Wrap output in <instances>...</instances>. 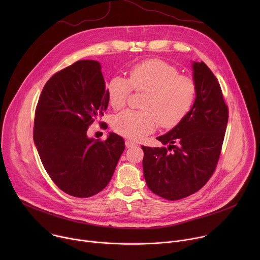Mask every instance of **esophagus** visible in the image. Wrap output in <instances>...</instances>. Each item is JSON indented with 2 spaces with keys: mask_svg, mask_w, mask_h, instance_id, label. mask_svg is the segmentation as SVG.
Wrapping results in <instances>:
<instances>
[{
  "mask_svg": "<svg viewBox=\"0 0 260 260\" xmlns=\"http://www.w3.org/2000/svg\"><path fill=\"white\" fill-rule=\"evenodd\" d=\"M136 145H137V144H136L135 142L131 141V140H126V141H125V146H126V148H131V147L136 146Z\"/></svg>",
  "mask_w": 260,
  "mask_h": 260,
  "instance_id": "34e87169",
  "label": "esophagus"
}]
</instances>
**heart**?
I'll use <instances>...</instances> for the list:
<instances>
[{
	"label": "heart",
	"instance_id": "b5f03b06",
	"mask_svg": "<svg viewBox=\"0 0 260 260\" xmlns=\"http://www.w3.org/2000/svg\"><path fill=\"white\" fill-rule=\"evenodd\" d=\"M133 89L146 92L141 105L144 111L127 110L112 120L113 129L132 140L152 133L158 123L164 128L176 126L189 113L197 98L194 81L157 58L133 66L127 79L120 75L111 77L106 84L110 106L122 109Z\"/></svg>",
	"mask_w": 260,
	"mask_h": 260
}]
</instances>
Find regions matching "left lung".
<instances>
[{"label": "left lung", "instance_id": "8db88e82", "mask_svg": "<svg viewBox=\"0 0 260 260\" xmlns=\"http://www.w3.org/2000/svg\"><path fill=\"white\" fill-rule=\"evenodd\" d=\"M196 102L180 123L157 138L168 147H146L143 170L147 186L169 201L199 191L214 174L229 121L220 84L204 61L192 64Z\"/></svg>", "mask_w": 260, "mask_h": 260}]
</instances>
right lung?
<instances>
[{
	"mask_svg": "<svg viewBox=\"0 0 260 260\" xmlns=\"http://www.w3.org/2000/svg\"><path fill=\"white\" fill-rule=\"evenodd\" d=\"M108 103L95 60L74 62L43 87L35 111L34 142L47 174L67 194L89 198L102 191L124 151L123 139L114 133L105 141L86 136Z\"/></svg>",
	"mask_w": 260,
	"mask_h": 260,
	"instance_id": "obj_1",
	"label": "right lung"
}]
</instances>
